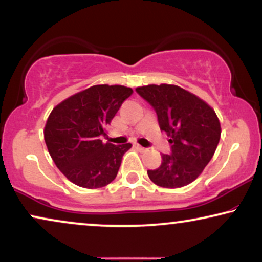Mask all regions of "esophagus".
I'll use <instances>...</instances> for the list:
<instances>
[{
	"label": "esophagus",
	"mask_w": 262,
	"mask_h": 262,
	"mask_svg": "<svg viewBox=\"0 0 262 262\" xmlns=\"http://www.w3.org/2000/svg\"><path fill=\"white\" fill-rule=\"evenodd\" d=\"M135 148L138 149L139 151H146V148H143V146L139 145V144H135Z\"/></svg>",
	"instance_id": "esophagus-1"
}]
</instances>
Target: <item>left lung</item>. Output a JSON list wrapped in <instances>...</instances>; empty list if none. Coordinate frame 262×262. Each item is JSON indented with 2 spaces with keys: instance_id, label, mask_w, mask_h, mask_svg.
<instances>
[{
  "instance_id": "left-lung-1",
  "label": "left lung",
  "mask_w": 262,
  "mask_h": 262,
  "mask_svg": "<svg viewBox=\"0 0 262 262\" xmlns=\"http://www.w3.org/2000/svg\"><path fill=\"white\" fill-rule=\"evenodd\" d=\"M157 114L160 128L166 131L170 154H162L157 169L148 170L154 184L179 188L191 184L212 159L221 138V124L214 111L178 85L150 84L136 88Z\"/></svg>"
}]
</instances>
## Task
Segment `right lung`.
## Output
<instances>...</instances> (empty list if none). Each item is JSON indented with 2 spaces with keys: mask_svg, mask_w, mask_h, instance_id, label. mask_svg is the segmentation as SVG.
<instances>
[{
  "mask_svg": "<svg viewBox=\"0 0 262 262\" xmlns=\"http://www.w3.org/2000/svg\"><path fill=\"white\" fill-rule=\"evenodd\" d=\"M132 89L99 84L77 93L52 110L44 138L53 162L73 184L99 188L116 179L131 143H102L105 128Z\"/></svg>",
  "mask_w": 262,
  "mask_h": 262,
  "instance_id": "add662e5",
  "label": "right lung"
}]
</instances>
